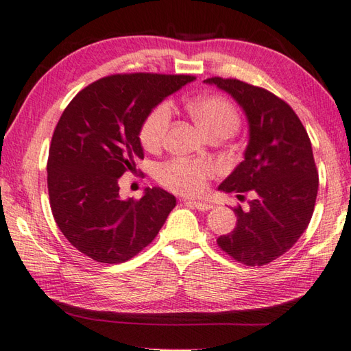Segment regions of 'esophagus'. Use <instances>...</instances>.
Instances as JSON below:
<instances>
[{"label":"esophagus","mask_w":351,"mask_h":351,"mask_svg":"<svg viewBox=\"0 0 351 351\" xmlns=\"http://www.w3.org/2000/svg\"><path fill=\"white\" fill-rule=\"evenodd\" d=\"M184 202H185V205L196 208V210H199V211H208L213 208V205L210 202H205V200H184Z\"/></svg>","instance_id":"obj_1"}]
</instances>
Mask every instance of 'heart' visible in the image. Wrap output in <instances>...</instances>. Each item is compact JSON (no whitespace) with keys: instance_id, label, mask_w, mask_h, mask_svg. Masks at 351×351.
I'll use <instances>...</instances> for the list:
<instances>
[{"instance_id":"b5f03b06","label":"heart","mask_w":351,"mask_h":351,"mask_svg":"<svg viewBox=\"0 0 351 351\" xmlns=\"http://www.w3.org/2000/svg\"><path fill=\"white\" fill-rule=\"evenodd\" d=\"M190 114L208 136L217 132H235L240 125L238 110L221 95H208L189 106ZM171 119V106L164 101L158 104L141 123L140 140L147 151H156L166 138ZM217 167L210 160H173L158 169V180L167 189L181 195H199L208 180L215 175Z\"/></svg>"}]
</instances>
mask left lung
I'll list each match as a JSON object with an SVG mask.
<instances>
[{
    "instance_id": "obj_1",
    "label": "left lung",
    "mask_w": 351,
    "mask_h": 351,
    "mask_svg": "<svg viewBox=\"0 0 351 351\" xmlns=\"http://www.w3.org/2000/svg\"><path fill=\"white\" fill-rule=\"evenodd\" d=\"M247 117L249 143L220 191H253L249 211L237 206V226L217 244L250 267L271 263L288 252L306 230L314 213L318 171L311 140L300 119L271 92L234 78L213 77Z\"/></svg>"
}]
</instances>
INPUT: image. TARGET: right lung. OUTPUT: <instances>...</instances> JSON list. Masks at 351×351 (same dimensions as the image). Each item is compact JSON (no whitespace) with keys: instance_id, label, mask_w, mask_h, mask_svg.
<instances>
[{"instance_id":"add662e5","label":"right lung","mask_w":351,"mask_h":351,"mask_svg":"<svg viewBox=\"0 0 351 351\" xmlns=\"http://www.w3.org/2000/svg\"><path fill=\"white\" fill-rule=\"evenodd\" d=\"M191 75L119 73L83 88L52 134L48 193L52 215L68 241L102 264H119L151 244L176 199L160 187L140 200L121 199L119 178L143 160L140 128Z\"/></svg>"}]
</instances>
